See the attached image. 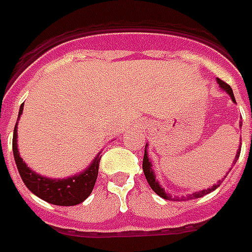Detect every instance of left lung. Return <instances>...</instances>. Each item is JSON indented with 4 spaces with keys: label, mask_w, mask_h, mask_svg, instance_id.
Returning <instances> with one entry per match:
<instances>
[{
    "label": "left lung",
    "mask_w": 252,
    "mask_h": 252,
    "mask_svg": "<svg viewBox=\"0 0 252 252\" xmlns=\"http://www.w3.org/2000/svg\"><path fill=\"white\" fill-rule=\"evenodd\" d=\"M217 83H219L220 88L222 89L224 92H226V94H229V97L232 99V101H233V103H236V100H235V96H233V91H232L231 87H229L228 84L224 83V81H221L220 78H217ZM240 127H242V122H240ZM239 155H240V148L237 149L236 156H235L233 163H236V160L239 158ZM142 171H144V174H145V178L146 180H148V183H149V186H151L152 190L156 192L158 195H160V197L164 198V199H168V201H191V199H195V198H201L203 197V195L209 194V192H212L213 190H216V189L221 185V182L224 180V179L219 180V182H217L216 185H213L212 187H209V189H203V190H201V191H195V192H192V194H189V195H186V197H183V195H182V197H175V195H171L169 192H167L165 190H164L163 187H161V185L158 183V180L156 179V174H155V171H153V168H152L151 158H149V156H148V144L145 145V152H144ZM229 171H231V169H229ZM228 174H229V172H228ZM225 176H224V178H225Z\"/></svg>",
    "instance_id": "left-lung-1"
}]
</instances>
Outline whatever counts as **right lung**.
<instances>
[{
    "label": "right lung",
    "instance_id": "right-lung-1",
    "mask_svg": "<svg viewBox=\"0 0 252 252\" xmlns=\"http://www.w3.org/2000/svg\"><path fill=\"white\" fill-rule=\"evenodd\" d=\"M21 114H23V106H20V110H19L17 122L20 119ZM12 148H13L16 165H17L19 174L24 185L30 191L33 192L40 199L53 205H58V206H74V205L84 202L91 195L96 179H97L99 163L101 158L100 153H97V156L92 160V163L81 172L73 176L62 178V179L61 178L53 179L44 175L36 174L33 169L27 165L26 161H23L19 148H17V123L13 130Z\"/></svg>",
    "mask_w": 252,
    "mask_h": 252
}]
</instances>
